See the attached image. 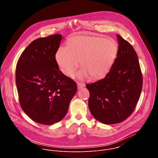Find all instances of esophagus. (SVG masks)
I'll return each mask as SVG.
<instances>
[{"instance_id":"34e87169","label":"esophagus","mask_w":158,"mask_h":158,"mask_svg":"<svg viewBox=\"0 0 158 158\" xmlns=\"http://www.w3.org/2000/svg\"><path fill=\"white\" fill-rule=\"evenodd\" d=\"M77 87H78V89H81V88H82V87H84L85 86V84H84V83H82V82H77Z\"/></svg>"}]
</instances>
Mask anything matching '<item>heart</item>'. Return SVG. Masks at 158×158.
I'll use <instances>...</instances> for the list:
<instances>
[{
    "instance_id": "heart-1",
    "label": "heart",
    "mask_w": 158,
    "mask_h": 158,
    "mask_svg": "<svg viewBox=\"0 0 158 158\" xmlns=\"http://www.w3.org/2000/svg\"><path fill=\"white\" fill-rule=\"evenodd\" d=\"M68 46L59 48L56 59L60 71L71 76L80 60L83 70L79 77L98 80L110 71L118 52V44L114 40L101 37L76 35L68 41Z\"/></svg>"
}]
</instances>
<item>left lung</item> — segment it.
<instances>
[{"label":"left lung","instance_id":"8db88e82","mask_svg":"<svg viewBox=\"0 0 158 158\" xmlns=\"http://www.w3.org/2000/svg\"><path fill=\"white\" fill-rule=\"evenodd\" d=\"M117 57L105 77L85 85L89 91V108L96 119L106 124L126 120L133 112L143 87V76L131 44L121 35Z\"/></svg>","mask_w":158,"mask_h":158}]
</instances>
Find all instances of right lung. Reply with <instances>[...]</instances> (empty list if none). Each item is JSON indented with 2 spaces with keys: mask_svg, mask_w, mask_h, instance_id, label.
Returning <instances> with one entry per match:
<instances>
[{
  "mask_svg": "<svg viewBox=\"0 0 158 158\" xmlns=\"http://www.w3.org/2000/svg\"><path fill=\"white\" fill-rule=\"evenodd\" d=\"M62 38L54 34L34 40L16 65L20 105L31 119L42 124L61 121L77 90L76 82L59 70L56 59Z\"/></svg>",
  "mask_w": 158,
  "mask_h": 158,
  "instance_id": "obj_1",
  "label": "right lung"
}]
</instances>
